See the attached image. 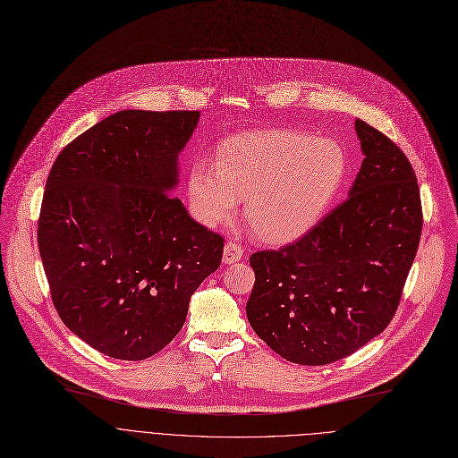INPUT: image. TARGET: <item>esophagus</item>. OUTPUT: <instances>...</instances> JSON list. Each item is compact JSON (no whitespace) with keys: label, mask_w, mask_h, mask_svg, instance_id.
Segmentation results:
<instances>
[{"label":"esophagus","mask_w":458,"mask_h":458,"mask_svg":"<svg viewBox=\"0 0 458 458\" xmlns=\"http://www.w3.org/2000/svg\"><path fill=\"white\" fill-rule=\"evenodd\" d=\"M242 257H243V248H242V245L238 242H234V240H229L225 243V248H224V262L225 264H233V262H238Z\"/></svg>","instance_id":"esophagus-1"}]
</instances>
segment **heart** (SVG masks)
<instances>
[{"label":"heart","instance_id":"b5f03b06","mask_svg":"<svg viewBox=\"0 0 458 458\" xmlns=\"http://www.w3.org/2000/svg\"><path fill=\"white\" fill-rule=\"evenodd\" d=\"M346 168V154L332 139L292 130L245 131L225 140L218 161H194L189 192L207 225L225 222L240 198H248L245 218L253 233L283 242L321 220Z\"/></svg>","mask_w":458,"mask_h":458}]
</instances>
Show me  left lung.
<instances>
[{
	"label": "left lung",
	"mask_w": 458,
	"mask_h": 458,
	"mask_svg": "<svg viewBox=\"0 0 458 458\" xmlns=\"http://www.w3.org/2000/svg\"><path fill=\"white\" fill-rule=\"evenodd\" d=\"M356 131L365 159L348 198L299 240L250 257V325L292 363L328 365L379 335L418 251L424 216L409 159L365 121Z\"/></svg>",
	"instance_id": "8db88e82"
}]
</instances>
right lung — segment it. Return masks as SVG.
Instances as JSON below:
<instances>
[{"label": "right lung", "instance_id": "add662e5", "mask_svg": "<svg viewBox=\"0 0 458 458\" xmlns=\"http://www.w3.org/2000/svg\"><path fill=\"white\" fill-rule=\"evenodd\" d=\"M198 119L117 112L73 139L47 175L38 248L51 299L64 325L104 356L157 354L222 264L224 236L168 192Z\"/></svg>", "mask_w": 458, "mask_h": 458}]
</instances>
